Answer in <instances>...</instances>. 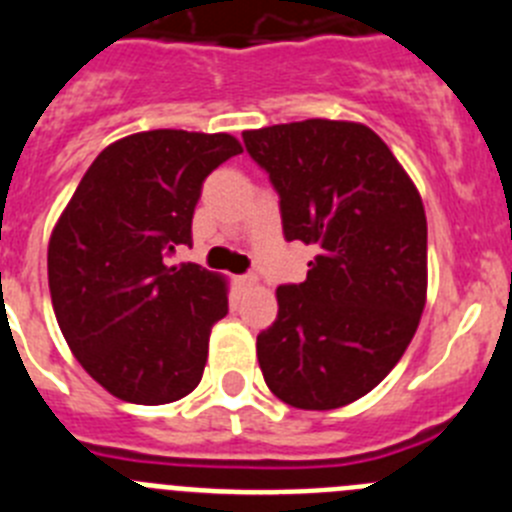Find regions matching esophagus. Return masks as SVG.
I'll return each instance as SVG.
<instances>
[{"instance_id": "1", "label": "esophagus", "mask_w": 512, "mask_h": 512, "mask_svg": "<svg viewBox=\"0 0 512 512\" xmlns=\"http://www.w3.org/2000/svg\"><path fill=\"white\" fill-rule=\"evenodd\" d=\"M235 282H238V287L241 289L256 287V277H253V274H241V277H235Z\"/></svg>"}]
</instances>
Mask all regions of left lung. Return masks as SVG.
<instances>
[{"label": "left lung", "instance_id": "1", "mask_svg": "<svg viewBox=\"0 0 512 512\" xmlns=\"http://www.w3.org/2000/svg\"><path fill=\"white\" fill-rule=\"evenodd\" d=\"M243 143L279 194L284 238L318 251L305 282L277 289V320L256 338L264 382L292 408H341L390 374L418 330L423 202L366 125L289 122Z\"/></svg>", "mask_w": 512, "mask_h": 512}]
</instances>
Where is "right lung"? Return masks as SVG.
Returning a JSON list of instances; mask_svg holds the SVG:
<instances>
[{
  "mask_svg": "<svg viewBox=\"0 0 512 512\" xmlns=\"http://www.w3.org/2000/svg\"><path fill=\"white\" fill-rule=\"evenodd\" d=\"M241 151L225 133L128 135L94 158L53 230L48 284L61 333L120 400L164 405L200 384L228 289L171 256L192 246L205 179Z\"/></svg>",
  "mask_w": 512,
  "mask_h": 512,
  "instance_id": "add662e5",
  "label": "right lung"
}]
</instances>
